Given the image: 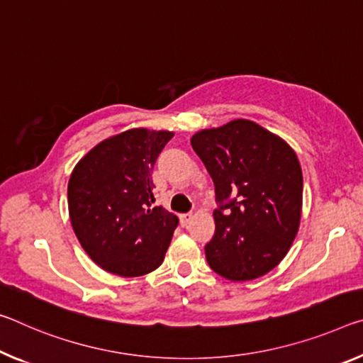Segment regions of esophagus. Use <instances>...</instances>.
I'll return each instance as SVG.
<instances>
[{"instance_id": "esophagus-1", "label": "esophagus", "mask_w": 363, "mask_h": 363, "mask_svg": "<svg viewBox=\"0 0 363 363\" xmlns=\"http://www.w3.org/2000/svg\"><path fill=\"white\" fill-rule=\"evenodd\" d=\"M192 218H194L192 213H184V215H181V216H179V220H181V224H182V226H187V224L191 223Z\"/></svg>"}]
</instances>
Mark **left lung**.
Returning <instances> with one entry per match:
<instances>
[{"instance_id": "obj_1", "label": "left lung", "mask_w": 363, "mask_h": 363, "mask_svg": "<svg viewBox=\"0 0 363 363\" xmlns=\"http://www.w3.org/2000/svg\"><path fill=\"white\" fill-rule=\"evenodd\" d=\"M194 152L215 182V235L205 245L213 272L250 281L272 272L289 252L302 213V169L294 150L254 121L203 129Z\"/></svg>"}]
</instances>
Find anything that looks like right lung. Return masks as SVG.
Instances as JSON below:
<instances>
[{
    "label": "right lung",
    "mask_w": 363,
    "mask_h": 363,
    "mask_svg": "<svg viewBox=\"0 0 363 363\" xmlns=\"http://www.w3.org/2000/svg\"><path fill=\"white\" fill-rule=\"evenodd\" d=\"M174 135L129 129L100 142L74 168L69 218L87 255L105 272L134 278L164 260L177 216L152 206V171Z\"/></svg>",
    "instance_id": "add662e5"
}]
</instances>
